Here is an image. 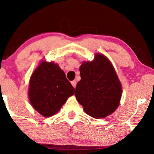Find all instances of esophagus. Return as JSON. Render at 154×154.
<instances>
[{
	"mask_svg": "<svg viewBox=\"0 0 154 154\" xmlns=\"http://www.w3.org/2000/svg\"><path fill=\"white\" fill-rule=\"evenodd\" d=\"M71 84H72V86L74 87V88L76 87V86H77V82L76 81H72V82H71Z\"/></svg>",
	"mask_w": 154,
	"mask_h": 154,
	"instance_id": "34e87169",
	"label": "esophagus"
}]
</instances>
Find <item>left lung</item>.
Wrapping results in <instances>:
<instances>
[{"label":"left lung","instance_id":"left-lung-1","mask_svg":"<svg viewBox=\"0 0 154 154\" xmlns=\"http://www.w3.org/2000/svg\"><path fill=\"white\" fill-rule=\"evenodd\" d=\"M79 70L81 80L75 95L84 111L95 118L113 113L120 104L122 87L109 59L97 54L94 61L82 63Z\"/></svg>","mask_w":154,"mask_h":154}]
</instances>
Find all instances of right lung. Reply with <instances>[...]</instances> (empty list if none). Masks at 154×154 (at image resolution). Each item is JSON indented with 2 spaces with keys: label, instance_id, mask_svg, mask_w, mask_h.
Returning a JSON list of instances; mask_svg holds the SVG:
<instances>
[{
  "label": "right lung",
  "instance_id": "obj_1",
  "mask_svg": "<svg viewBox=\"0 0 154 154\" xmlns=\"http://www.w3.org/2000/svg\"><path fill=\"white\" fill-rule=\"evenodd\" d=\"M75 88L65 73L53 62H42L30 78L29 98L32 106L44 117L59 111Z\"/></svg>",
  "mask_w": 154,
  "mask_h": 154
}]
</instances>
